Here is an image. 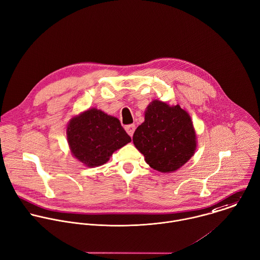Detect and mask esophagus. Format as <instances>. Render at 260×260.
Listing matches in <instances>:
<instances>
[{
  "mask_svg": "<svg viewBox=\"0 0 260 260\" xmlns=\"http://www.w3.org/2000/svg\"><path fill=\"white\" fill-rule=\"evenodd\" d=\"M124 128H125L126 133H127L131 137H133V135H134V133H135V131H136V125H135V124H128V125H126Z\"/></svg>",
  "mask_w": 260,
  "mask_h": 260,
  "instance_id": "1",
  "label": "esophagus"
}]
</instances>
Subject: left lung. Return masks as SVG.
<instances>
[{
	"label": "left lung",
	"instance_id": "1",
	"mask_svg": "<svg viewBox=\"0 0 260 260\" xmlns=\"http://www.w3.org/2000/svg\"><path fill=\"white\" fill-rule=\"evenodd\" d=\"M133 142L147 164L162 173L182 167L193 156L198 144L187 111L157 99L148 105L145 121L136 129Z\"/></svg>",
	"mask_w": 260,
	"mask_h": 260
}]
</instances>
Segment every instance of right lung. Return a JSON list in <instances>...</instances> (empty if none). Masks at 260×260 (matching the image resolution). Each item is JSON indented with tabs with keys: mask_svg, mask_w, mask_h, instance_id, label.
I'll use <instances>...</instances> for the list:
<instances>
[{
	"mask_svg": "<svg viewBox=\"0 0 260 260\" xmlns=\"http://www.w3.org/2000/svg\"><path fill=\"white\" fill-rule=\"evenodd\" d=\"M67 140L72 155L90 168L105 164L113 152L132 141L118 118L96 108L87 109L69 121Z\"/></svg>",
	"mask_w": 260,
	"mask_h": 260,
	"instance_id": "1",
	"label": "right lung"
}]
</instances>
